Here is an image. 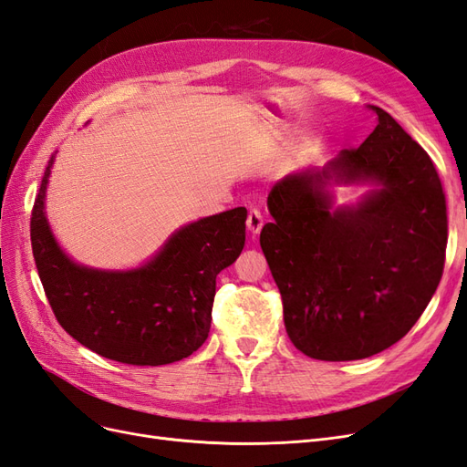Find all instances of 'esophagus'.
I'll use <instances>...</instances> for the list:
<instances>
[{
  "label": "esophagus",
  "instance_id": "34e87169",
  "mask_svg": "<svg viewBox=\"0 0 467 467\" xmlns=\"http://www.w3.org/2000/svg\"><path fill=\"white\" fill-rule=\"evenodd\" d=\"M263 214L259 210H249V216H247V228H249V232L251 234H259L261 232V228H263Z\"/></svg>",
  "mask_w": 467,
  "mask_h": 467
}]
</instances>
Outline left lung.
Here are the masks:
<instances>
[{
	"label": "left lung",
	"mask_w": 467,
	"mask_h": 467,
	"mask_svg": "<svg viewBox=\"0 0 467 467\" xmlns=\"http://www.w3.org/2000/svg\"><path fill=\"white\" fill-rule=\"evenodd\" d=\"M323 169L275 182L261 249L282 296L286 333L316 360H360L403 338L442 278L448 218L429 153L391 115ZM329 182L377 185L332 210Z\"/></svg>",
	"instance_id": "obj_1"
}]
</instances>
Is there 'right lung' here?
I'll use <instances>...</instances> for the list:
<instances>
[{
	"label": "right lung",
	"mask_w": 467,
	"mask_h": 467,
	"mask_svg": "<svg viewBox=\"0 0 467 467\" xmlns=\"http://www.w3.org/2000/svg\"><path fill=\"white\" fill-rule=\"evenodd\" d=\"M50 158L31 214L36 271L58 323L83 347L134 366L191 357L210 333L216 276L245 245L244 206L175 232L134 271H97L69 259L45 214Z\"/></svg>",
	"instance_id": "1"
}]
</instances>
